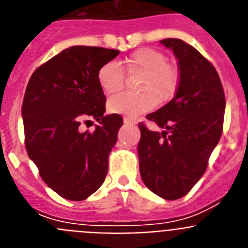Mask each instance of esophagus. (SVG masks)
Listing matches in <instances>:
<instances>
[{
  "mask_svg": "<svg viewBox=\"0 0 248 248\" xmlns=\"http://www.w3.org/2000/svg\"><path fill=\"white\" fill-rule=\"evenodd\" d=\"M135 123H138L135 119H131V118L129 117H124V124H135Z\"/></svg>",
  "mask_w": 248,
  "mask_h": 248,
  "instance_id": "esophagus-1",
  "label": "esophagus"
}]
</instances>
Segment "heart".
I'll list each match as a JSON object with an SVG mask.
<instances>
[{
	"instance_id": "1",
	"label": "heart",
	"mask_w": 248,
	"mask_h": 248,
	"mask_svg": "<svg viewBox=\"0 0 248 248\" xmlns=\"http://www.w3.org/2000/svg\"><path fill=\"white\" fill-rule=\"evenodd\" d=\"M124 69L129 74H141L138 84V91L141 93L120 94L111 98L108 102L110 113L137 117L151 110L156 103L159 105L166 104L177 93L180 74L160 50L140 48L123 59L120 64L115 62L103 64L97 73V80L107 95H114L123 91L125 83Z\"/></svg>"
}]
</instances>
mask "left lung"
Wrapping results in <instances>:
<instances>
[{
	"label": "left lung",
	"instance_id": "left-lung-1",
	"mask_svg": "<svg viewBox=\"0 0 248 248\" xmlns=\"http://www.w3.org/2000/svg\"><path fill=\"white\" fill-rule=\"evenodd\" d=\"M177 58L180 84L172 100L139 123L140 175L149 190L166 200L189 194L206 171L223 129L225 92L217 71L198 49L181 39L160 41Z\"/></svg>",
	"mask_w": 248,
	"mask_h": 248
}]
</instances>
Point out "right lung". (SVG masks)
Returning <instances> with one entry per match:
<instances>
[{"label":"right lung","mask_w":248,"mask_h":248,"mask_svg":"<svg viewBox=\"0 0 248 248\" xmlns=\"http://www.w3.org/2000/svg\"><path fill=\"white\" fill-rule=\"evenodd\" d=\"M119 50L73 46L39 65L22 103L26 150L42 180L59 196L82 201L104 183L108 157L123 125L119 114L104 117L97 80L103 64ZM95 119L94 132L80 130Z\"/></svg>","instance_id":"add662e5"}]
</instances>
